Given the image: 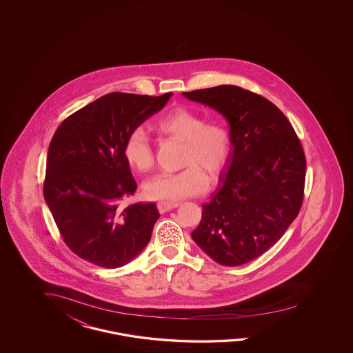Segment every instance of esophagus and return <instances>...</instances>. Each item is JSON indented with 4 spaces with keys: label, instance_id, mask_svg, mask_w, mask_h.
<instances>
[{
    "label": "esophagus",
    "instance_id": "obj_1",
    "mask_svg": "<svg viewBox=\"0 0 353 353\" xmlns=\"http://www.w3.org/2000/svg\"><path fill=\"white\" fill-rule=\"evenodd\" d=\"M157 207H158V211L161 214H164L167 211H171L173 208L179 207V203H176V202H159V203L157 204Z\"/></svg>",
    "mask_w": 353,
    "mask_h": 353
}]
</instances>
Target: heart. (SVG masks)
<instances>
[{
    "mask_svg": "<svg viewBox=\"0 0 353 353\" xmlns=\"http://www.w3.org/2000/svg\"><path fill=\"white\" fill-rule=\"evenodd\" d=\"M164 137L183 143L181 165L176 173L158 174L143 185V192L154 201H179L203 192L207 172L214 177L224 170L232 152V132L221 118L204 119L201 112L186 107H174L154 123ZM123 157L129 167L148 172L154 164V152L142 129H133L123 143Z\"/></svg>",
    "mask_w": 353,
    "mask_h": 353,
    "instance_id": "1",
    "label": "heart"
}]
</instances>
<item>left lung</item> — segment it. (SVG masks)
<instances>
[{"label": "left lung", "mask_w": 353, "mask_h": 353, "mask_svg": "<svg viewBox=\"0 0 353 353\" xmlns=\"http://www.w3.org/2000/svg\"><path fill=\"white\" fill-rule=\"evenodd\" d=\"M183 96L221 112L233 139L226 172L202 205L192 239L221 265L246 264L267 252L299 214L307 170L301 142L274 103L241 86Z\"/></svg>", "instance_id": "8db88e82"}]
</instances>
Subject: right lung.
<instances>
[{
    "mask_svg": "<svg viewBox=\"0 0 353 353\" xmlns=\"http://www.w3.org/2000/svg\"><path fill=\"white\" fill-rule=\"evenodd\" d=\"M172 93L114 92L64 119L48 151L43 196L64 243L98 267H123L149 243L155 203L121 205L137 189L123 143Z\"/></svg>",
    "mask_w": 353,
    "mask_h": 353,
    "instance_id": "obj_1",
    "label": "right lung"
}]
</instances>
